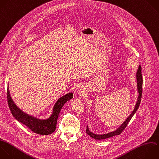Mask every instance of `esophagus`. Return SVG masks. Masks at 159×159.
Instances as JSON below:
<instances>
[{"label": "esophagus", "mask_w": 159, "mask_h": 159, "mask_svg": "<svg viewBox=\"0 0 159 159\" xmlns=\"http://www.w3.org/2000/svg\"><path fill=\"white\" fill-rule=\"evenodd\" d=\"M80 92H83V89H82V88H80Z\"/></svg>", "instance_id": "1"}]
</instances>
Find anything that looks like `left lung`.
Wrapping results in <instances>:
<instances>
[{
	"label": "left lung",
	"mask_w": 159,
	"mask_h": 159,
	"mask_svg": "<svg viewBox=\"0 0 159 159\" xmlns=\"http://www.w3.org/2000/svg\"><path fill=\"white\" fill-rule=\"evenodd\" d=\"M141 70H142V68H141L140 65H139V67H138V69H137V71L136 73V80H137V91H138L139 95L137 97V102L135 103V106L133 111L130 113V114L126 119V120H124V122H122V124L118 128H117L115 130L110 132L107 134H95L93 133L92 132H91L89 130L88 126L87 125L86 132L88 135H89L90 137H91L92 138H93L95 140H102V139H106L113 137L114 135H119L124 130L125 127H126L128 123L132 119V116L135 114L137 110L138 109L140 103V101H141L142 93V74H141Z\"/></svg>",
	"instance_id": "1"
}]
</instances>
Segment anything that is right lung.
Instances as JSON below:
<instances>
[{
    "label": "right lung",
    "mask_w": 159,
    "mask_h": 159,
    "mask_svg": "<svg viewBox=\"0 0 159 159\" xmlns=\"http://www.w3.org/2000/svg\"><path fill=\"white\" fill-rule=\"evenodd\" d=\"M73 98V94L71 92L60 97L55 102L52 114L48 118L41 119L31 116L20 109L11 96L9 83L7 85L8 104L13 116L16 120L27 126L32 131L40 135H49L55 130L58 117L61 108L68 101Z\"/></svg>",
    "instance_id": "obj_1"
}]
</instances>
